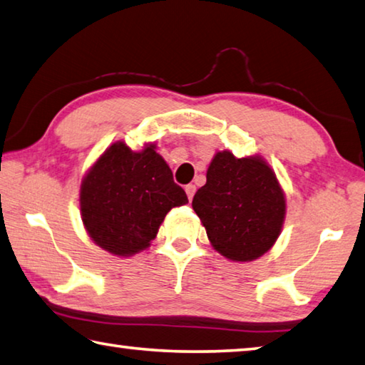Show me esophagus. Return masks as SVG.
<instances>
[{
	"label": "esophagus",
	"instance_id": "1",
	"mask_svg": "<svg viewBox=\"0 0 365 365\" xmlns=\"http://www.w3.org/2000/svg\"><path fill=\"white\" fill-rule=\"evenodd\" d=\"M185 191H187V196H188V200L191 201L193 200V196H195V191H196V187L195 185H187V187H185Z\"/></svg>",
	"mask_w": 365,
	"mask_h": 365
}]
</instances>
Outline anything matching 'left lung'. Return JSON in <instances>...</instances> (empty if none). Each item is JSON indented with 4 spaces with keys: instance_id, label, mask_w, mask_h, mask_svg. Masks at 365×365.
Wrapping results in <instances>:
<instances>
[{
    "instance_id": "obj_1",
    "label": "left lung",
    "mask_w": 365,
    "mask_h": 365,
    "mask_svg": "<svg viewBox=\"0 0 365 365\" xmlns=\"http://www.w3.org/2000/svg\"><path fill=\"white\" fill-rule=\"evenodd\" d=\"M193 209L218 254L231 262H252L274 246L286 218V193L260 155L236 158L217 151Z\"/></svg>"
}]
</instances>
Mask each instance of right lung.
Returning a JSON list of instances; mask_svg holds the SVG:
<instances>
[{
	"label": "right lung",
	"mask_w": 365,
	"mask_h": 365,
	"mask_svg": "<svg viewBox=\"0 0 365 365\" xmlns=\"http://www.w3.org/2000/svg\"><path fill=\"white\" fill-rule=\"evenodd\" d=\"M188 202L155 143L140 151L111 143L83 177L79 210L86 231L115 257H132L150 247L172 207Z\"/></svg>",
	"instance_id": "obj_1"
}]
</instances>
